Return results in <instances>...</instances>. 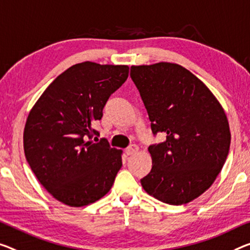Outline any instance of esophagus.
<instances>
[{
  "label": "esophagus",
  "instance_id": "obj_1",
  "mask_svg": "<svg viewBox=\"0 0 250 250\" xmlns=\"http://www.w3.org/2000/svg\"><path fill=\"white\" fill-rule=\"evenodd\" d=\"M137 151H138V146L135 144L129 145V146L125 149L126 154H127V155H132V154H134V153H136Z\"/></svg>",
  "mask_w": 250,
  "mask_h": 250
}]
</instances>
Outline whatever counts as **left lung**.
Listing matches in <instances>:
<instances>
[{
	"mask_svg": "<svg viewBox=\"0 0 250 250\" xmlns=\"http://www.w3.org/2000/svg\"><path fill=\"white\" fill-rule=\"evenodd\" d=\"M130 78L154 136L167 135L148 146L152 170L141 179L142 187L167 205L194 200L211 187L228 156L231 136L224 109L209 88L180 64L132 66Z\"/></svg>",
	"mask_w": 250,
	"mask_h": 250,
	"instance_id": "8db88e82",
	"label": "left lung"
}]
</instances>
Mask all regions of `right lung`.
<instances>
[{
	"label": "right lung",
	"instance_id": "add662e5",
	"mask_svg": "<svg viewBox=\"0 0 250 250\" xmlns=\"http://www.w3.org/2000/svg\"><path fill=\"white\" fill-rule=\"evenodd\" d=\"M128 70L127 66L77 63L50 83L29 114L23 134L26 161L44 189L64 205H90L113 187L122 151L105 138L94 143L91 138L99 132L93 126Z\"/></svg>",
	"mask_w": 250,
	"mask_h": 250
}]
</instances>
